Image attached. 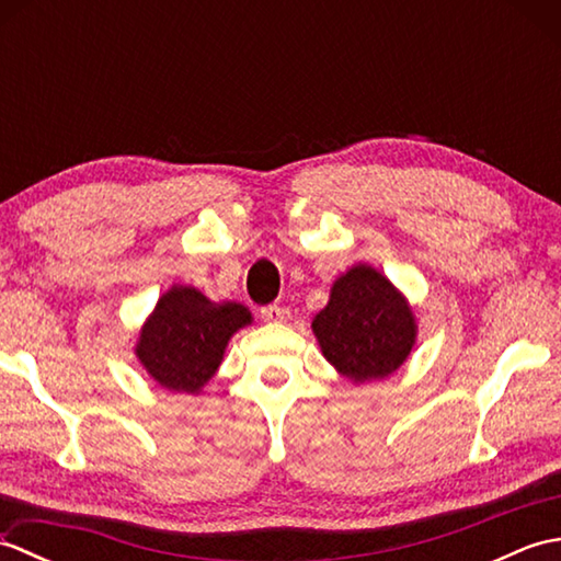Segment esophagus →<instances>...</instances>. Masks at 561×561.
I'll return each instance as SVG.
<instances>
[{"mask_svg":"<svg viewBox=\"0 0 561 561\" xmlns=\"http://www.w3.org/2000/svg\"><path fill=\"white\" fill-rule=\"evenodd\" d=\"M260 316L265 323H287L289 320V308L284 306H265L260 308Z\"/></svg>","mask_w":561,"mask_h":561,"instance_id":"obj_1","label":"esophagus"}]
</instances>
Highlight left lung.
<instances>
[{"label":"left lung","mask_w":561,"mask_h":561,"mask_svg":"<svg viewBox=\"0 0 561 561\" xmlns=\"http://www.w3.org/2000/svg\"><path fill=\"white\" fill-rule=\"evenodd\" d=\"M311 328L325 359L356 386L396 374L416 342L408 296L366 262L332 282L330 301Z\"/></svg>","instance_id":"left-lung-1"}]
</instances>
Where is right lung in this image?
Listing matches in <instances>:
<instances>
[{
  "instance_id": "right-lung-1",
  "label": "right lung",
  "mask_w": 561,
  "mask_h": 561,
  "mask_svg": "<svg viewBox=\"0 0 561 561\" xmlns=\"http://www.w3.org/2000/svg\"><path fill=\"white\" fill-rule=\"evenodd\" d=\"M253 323L243 304H214L195 287H173L159 296L135 344L141 368L171 392L199 396L219 371L238 330Z\"/></svg>"
}]
</instances>
